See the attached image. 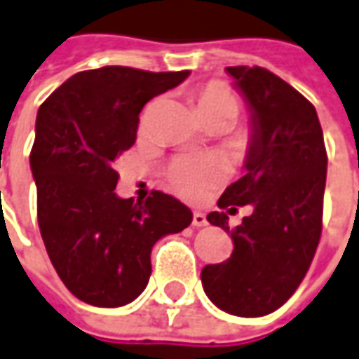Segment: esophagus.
Returning a JSON list of instances; mask_svg holds the SVG:
<instances>
[{
    "instance_id": "esophagus-1",
    "label": "esophagus",
    "mask_w": 359,
    "mask_h": 359,
    "mask_svg": "<svg viewBox=\"0 0 359 359\" xmlns=\"http://www.w3.org/2000/svg\"><path fill=\"white\" fill-rule=\"evenodd\" d=\"M208 220H206V214H202V212H194L192 214V226H196V228H202V226H206Z\"/></svg>"
}]
</instances>
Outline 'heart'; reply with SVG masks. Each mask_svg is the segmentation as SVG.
Returning a JSON list of instances; mask_svg holds the SVG:
<instances>
[{
	"label": "heart",
	"mask_w": 359,
	"mask_h": 359,
	"mask_svg": "<svg viewBox=\"0 0 359 359\" xmlns=\"http://www.w3.org/2000/svg\"><path fill=\"white\" fill-rule=\"evenodd\" d=\"M200 111H214L233 121L240 114V97L224 84H208L198 97ZM220 167L208 159H179L170 169V187L187 198H198L220 180Z\"/></svg>",
	"instance_id": "heart-1"
}]
</instances>
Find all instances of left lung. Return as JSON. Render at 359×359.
<instances>
[{"label": "left lung", "mask_w": 359, "mask_h": 359, "mask_svg": "<svg viewBox=\"0 0 359 359\" xmlns=\"http://www.w3.org/2000/svg\"><path fill=\"white\" fill-rule=\"evenodd\" d=\"M250 111L245 175L218 200L222 210L250 204L231 230L233 251L206 265V297L233 316H265L291 299L311 267L323 231L326 149L314 106L262 67H228ZM206 220L230 233L228 214Z\"/></svg>", "instance_id": "1"}]
</instances>
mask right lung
<instances>
[{
	"instance_id": "1",
	"label": "right lung",
	"mask_w": 359,
	"mask_h": 359,
	"mask_svg": "<svg viewBox=\"0 0 359 359\" xmlns=\"http://www.w3.org/2000/svg\"><path fill=\"white\" fill-rule=\"evenodd\" d=\"M104 67L70 76L36 111L31 172L46 253L76 299L116 309L135 301L151 277V250L189 228L192 212L153 190L145 202L114 192V161L137 137L149 100L189 78Z\"/></svg>"
}]
</instances>
